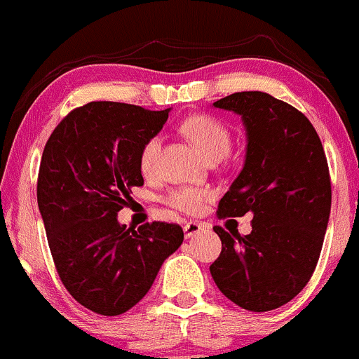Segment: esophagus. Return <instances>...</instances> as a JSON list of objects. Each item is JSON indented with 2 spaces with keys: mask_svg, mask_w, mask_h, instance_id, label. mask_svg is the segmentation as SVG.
<instances>
[{
  "mask_svg": "<svg viewBox=\"0 0 359 359\" xmlns=\"http://www.w3.org/2000/svg\"><path fill=\"white\" fill-rule=\"evenodd\" d=\"M204 230V223L201 222H186L184 223V235L186 238H192Z\"/></svg>",
  "mask_w": 359,
  "mask_h": 359,
  "instance_id": "34e87169",
  "label": "esophagus"
}]
</instances>
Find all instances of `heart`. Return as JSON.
Here are the masks:
<instances>
[{
  "label": "heart",
  "instance_id": "1",
  "mask_svg": "<svg viewBox=\"0 0 359 359\" xmlns=\"http://www.w3.org/2000/svg\"><path fill=\"white\" fill-rule=\"evenodd\" d=\"M180 131L186 135L196 148L206 156L208 160H222L228 155L231 148L230 131L224 128L223 122L211 116L204 114H196V116L187 117L180 124ZM161 148V137L158 135L148 137L144 141L143 148L140 151V168L143 173H153L156 168ZM212 196V192L206 187H192L182 186L172 189L165 198V203L177 211L196 212L203 211L206 201Z\"/></svg>",
  "mask_w": 359,
  "mask_h": 359
}]
</instances>
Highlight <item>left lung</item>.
<instances>
[{"instance_id": "8db88e82", "label": "left lung", "mask_w": 359, "mask_h": 359, "mask_svg": "<svg viewBox=\"0 0 359 359\" xmlns=\"http://www.w3.org/2000/svg\"><path fill=\"white\" fill-rule=\"evenodd\" d=\"M212 107L242 117L245 161L219 201V218L252 212L249 235L215 231L222 254L210 271L219 291L250 312L293 300L312 278L330 215V177L312 122L264 92H238Z\"/></svg>"}]
</instances>
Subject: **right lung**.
Instances as JSON below:
<instances>
[{"instance_id": "right-lung-1", "label": "right lung", "mask_w": 359, "mask_h": 359, "mask_svg": "<svg viewBox=\"0 0 359 359\" xmlns=\"http://www.w3.org/2000/svg\"><path fill=\"white\" fill-rule=\"evenodd\" d=\"M170 109L90 102L57 124L42 153L37 203L62 285L92 312L121 315L151 288L182 245L179 224L126 228L117 212L143 186L140 151Z\"/></svg>"}]
</instances>
